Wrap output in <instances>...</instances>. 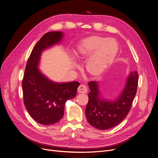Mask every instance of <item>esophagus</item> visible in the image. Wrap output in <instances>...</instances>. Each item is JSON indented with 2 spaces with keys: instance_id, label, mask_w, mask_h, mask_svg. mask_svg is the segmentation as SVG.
<instances>
[{
  "instance_id": "obj_1",
  "label": "esophagus",
  "mask_w": 158,
  "mask_h": 158,
  "mask_svg": "<svg viewBox=\"0 0 158 158\" xmlns=\"http://www.w3.org/2000/svg\"><path fill=\"white\" fill-rule=\"evenodd\" d=\"M78 92H79V93L85 94L87 92V88L84 85H80L78 88Z\"/></svg>"
}]
</instances>
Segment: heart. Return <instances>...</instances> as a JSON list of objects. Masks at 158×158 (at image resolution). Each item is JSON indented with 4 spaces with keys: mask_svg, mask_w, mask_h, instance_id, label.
<instances>
[{
    "mask_svg": "<svg viewBox=\"0 0 158 158\" xmlns=\"http://www.w3.org/2000/svg\"><path fill=\"white\" fill-rule=\"evenodd\" d=\"M118 50V43L114 39L90 35L77 44L74 56L78 61H85L89 57L86 70L89 75L98 77L114 63Z\"/></svg>",
    "mask_w": 158,
    "mask_h": 158,
    "instance_id": "1",
    "label": "heart"
}]
</instances>
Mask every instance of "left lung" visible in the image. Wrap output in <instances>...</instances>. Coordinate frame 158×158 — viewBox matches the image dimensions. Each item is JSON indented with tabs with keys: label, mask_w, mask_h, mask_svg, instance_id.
<instances>
[{
	"label": "left lung",
	"mask_w": 158,
	"mask_h": 158,
	"mask_svg": "<svg viewBox=\"0 0 158 158\" xmlns=\"http://www.w3.org/2000/svg\"><path fill=\"white\" fill-rule=\"evenodd\" d=\"M138 75L137 71L130 72L124 89L114 100L103 98L98 81H90V92L85 108L89 123L96 129L106 130L121 123L128 114L136 93Z\"/></svg>",
	"instance_id": "obj_1"
}]
</instances>
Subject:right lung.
<instances>
[{"label":"right lung","mask_w":158,"mask_h":158,"mask_svg":"<svg viewBox=\"0 0 158 158\" xmlns=\"http://www.w3.org/2000/svg\"><path fill=\"white\" fill-rule=\"evenodd\" d=\"M64 33L53 31L45 34L34 47L28 59L22 81L24 104L29 115L43 125L58 123L63 117L66 102L75 98L78 81L55 82L39 69L42 52L59 44Z\"/></svg>","instance_id":"1"}]
</instances>
